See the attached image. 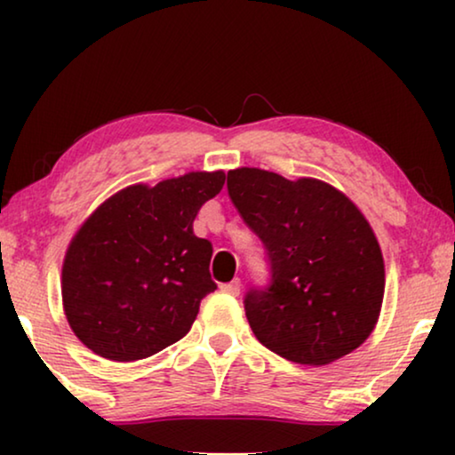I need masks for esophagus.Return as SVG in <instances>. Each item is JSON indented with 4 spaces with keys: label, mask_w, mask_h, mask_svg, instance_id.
Instances as JSON below:
<instances>
[{
    "label": "esophagus",
    "mask_w": 455,
    "mask_h": 455,
    "mask_svg": "<svg viewBox=\"0 0 455 455\" xmlns=\"http://www.w3.org/2000/svg\"><path fill=\"white\" fill-rule=\"evenodd\" d=\"M221 291H226L229 296H238L240 294V279H234L229 283H221Z\"/></svg>",
    "instance_id": "obj_1"
}]
</instances>
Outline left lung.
<instances>
[{"label": "left lung", "instance_id": "left-lung-1", "mask_svg": "<svg viewBox=\"0 0 455 455\" xmlns=\"http://www.w3.org/2000/svg\"><path fill=\"white\" fill-rule=\"evenodd\" d=\"M228 195L269 263V283L244 296L260 344L310 366L356 350L385 291L381 248L356 204L321 180L257 167L228 172Z\"/></svg>", "mask_w": 455, "mask_h": 455}]
</instances>
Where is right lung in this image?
<instances>
[{
  "mask_svg": "<svg viewBox=\"0 0 455 455\" xmlns=\"http://www.w3.org/2000/svg\"><path fill=\"white\" fill-rule=\"evenodd\" d=\"M223 182V172H190L128 186L83 223L64 259L61 300L89 350L130 363L190 331L201 300L217 290L213 246L196 238L192 223Z\"/></svg>",
  "mask_w": 455,
  "mask_h": 455,
  "instance_id": "add662e5",
  "label": "right lung"
}]
</instances>
